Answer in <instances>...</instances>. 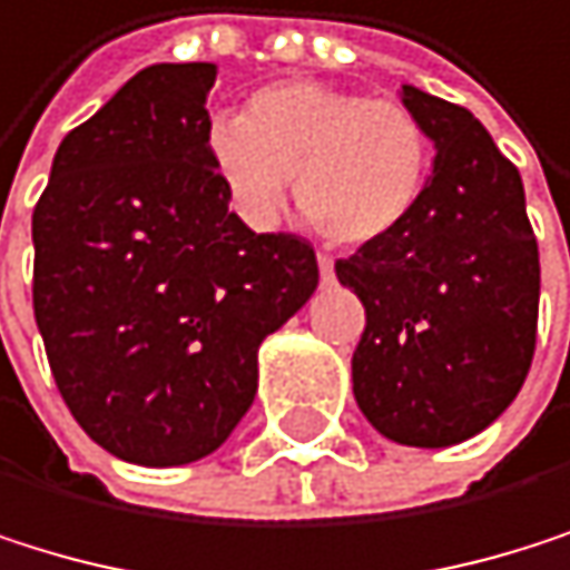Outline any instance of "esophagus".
<instances>
[{
    "mask_svg": "<svg viewBox=\"0 0 570 570\" xmlns=\"http://www.w3.org/2000/svg\"><path fill=\"white\" fill-rule=\"evenodd\" d=\"M317 266H321V279L331 283V279H334V259H331L327 253H321V256H317Z\"/></svg>",
    "mask_w": 570,
    "mask_h": 570,
    "instance_id": "1",
    "label": "esophagus"
}]
</instances>
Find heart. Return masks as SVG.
Masks as SVG:
<instances>
[{
    "label": "heart",
    "instance_id": "1",
    "mask_svg": "<svg viewBox=\"0 0 570 570\" xmlns=\"http://www.w3.org/2000/svg\"><path fill=\"white\" fill-rule=\"evenodd\" d=\"M206 148L253 219H273L297 175L304 219L337 246L399 233L419 209L432 161L429 135L405 104L314 80L263 87L243 117H213Z\"/></svg>",
    "mask_w": 570,
    "mask_h": 570
}]
</instances>
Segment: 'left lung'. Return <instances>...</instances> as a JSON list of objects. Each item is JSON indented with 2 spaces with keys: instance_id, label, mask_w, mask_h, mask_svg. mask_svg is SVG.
Segmentation results:
<instances>
[{
  "instance_id": "1",
  "label": "left lung",
  "mask_w": 570,
  "mask_h": 570,
  "mask_svg": "<svg viewBox=\"0 0 570 570\" xmlns=\"http://www.w3.org/2000/svg\"><path fill=\"white\" fill-rule=\"evenodd\" d=\"M402 104L435 145L422 202L334 269L364 304L357 409L385 439L439 450L483 432L531 372L541 256L520 171L480 120L419 87Z\"/></svg>"
}]
</instances>
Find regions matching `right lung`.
Masks as SVG:
<instances>
[{"label":"right lung","mask_w":570,"mask_h":570,"mask_svg":"<svg viewBox=\"0 0 570 570\" xmlns=\"http://www.w3.org/2000/svg\"><path fill=\"white\" fill-rule=\"evenodd\" d=\"M216 63L135 73L57 148L32 209V311L57 389L117 460L216 453L256 351L317 291L314 246L253 233L209 161Z\"/></svg>","instance_id":"add662e5"}]
</instances>
